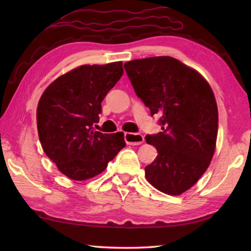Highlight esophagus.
I'll return each instance as SVG.
<instances>
[{
  "mask_svg": "<svg viewBox=\"0 0 251 251\" xmlns=\"http://www.w3.org/2000/svg\"><path fill=\"white\" fill-rule=\"evenodd\" d=\"M124 138L128 145H141L144 143V136L137 133H125Z\"/></svg>",
  "mask_w": 251,
  "mask_h": 251,
  "instance_id": "1",
  "label": "esophagus"
}]
</instances>
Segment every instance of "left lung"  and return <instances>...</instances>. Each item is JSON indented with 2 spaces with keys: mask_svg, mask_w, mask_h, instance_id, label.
<instances>
[{
  "mask_svg": "<svg viewBox=\"0 0 251 251\" xmlns=\"http://www.w3.org/2000/svg\"><path fill=\"white\" fill-rule=\"evenodd\" d=\"M134 91L159 116L161 131L147 135L156 159L145 167L147 180L159 192L180 195L198 181L214 156L218 109L207 80L171 56L125 63Z\"/></svg>",
  "mask_w": 251,
  "mask_h": 251,
  "instance_id": "1",
  "label": "left lung"
}]
</instances>
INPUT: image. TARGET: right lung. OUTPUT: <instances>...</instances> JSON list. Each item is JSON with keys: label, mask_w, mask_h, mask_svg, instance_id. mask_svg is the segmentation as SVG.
Masks as SVG:
<instances>
[{"label": "right lung", "mask_w": 251, "mask_h": 251, "mask_svg": "<svg viewBox=\"0 0 251 251\" xmlns=\"http://www.w3.org/2000/svg\"><path fill=\"white\" fill-rule=\"evenodd\" d=\"M123 63L83 65L59 76L42 94L36 110L43 151L71 179L99 175L125 147L124 133L94 129L101 101L122 77Z\"/></svg>", "instance_id": "add662e5"}]
</instances>
